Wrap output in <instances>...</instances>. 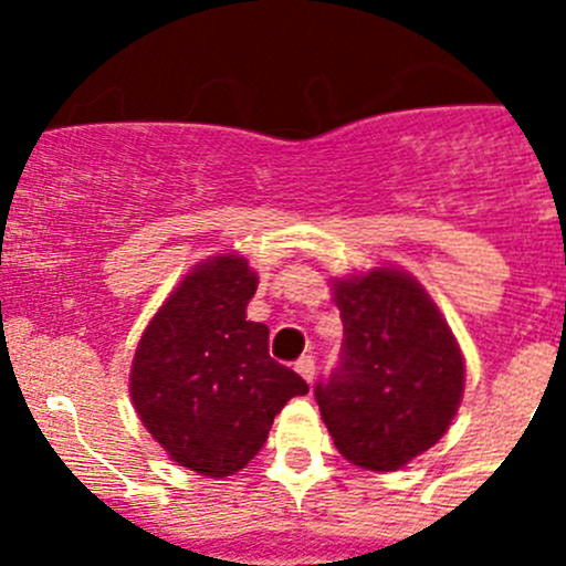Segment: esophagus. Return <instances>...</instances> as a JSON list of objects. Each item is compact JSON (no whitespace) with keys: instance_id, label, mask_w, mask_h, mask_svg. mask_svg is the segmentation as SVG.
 Here are the masks:
<instances>
[{"instance_id":"1","label":"esophagus","mask_w":566,"mask_h":566,"mask_svg":"<svg viewBox=\"0 0 566 566\" xmlns=\"http://www.w3.org/2000/svg\"><path fill=\"white\" fill-rule=\"evenodd\" d=\"M294 368H297V374L306 379V382H314V371H317V365H314L312 357H300Z\"/></svg>"}]
</instances>
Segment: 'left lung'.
I'll return each instance as SVG.
<instances>
[{"instance_id": "8db88e82", "label": "left lung", "mask_w": 566, "mask_h": 566, "mask_svg": "<svg viewBox=\"0 0 566 566\" xmlns=\"http://www.w3.org/2000/svg\"><path fill=\"white\" fill-rule=\"evenodd\" d=\"M332 286L343 352L337 371L314 388L319 413L348 462L399 470L457 417L462 352L437 303L402 269H371Z\"/></svg>"}]
</instances>
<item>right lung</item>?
Wrapping results in <instances>:
<instances>
[{
    "label": "right lung",
    "mask_w": 566,
    "mask_h": 566,
    "mask_svg": "<svg viewBox=\"0 0 566 566\" xmlns=\"http://www.w3.org/2000/svg\"><path fill=\"white\" fill-rule=\"evenodd\" d=\"M258 274L240 254L192 269L135 348L129 397L167 457L201 476L247 468L306 379L269 357V328L247 319Z\"/></svg>",
    "instance_id": "1"
}]
</instances>
